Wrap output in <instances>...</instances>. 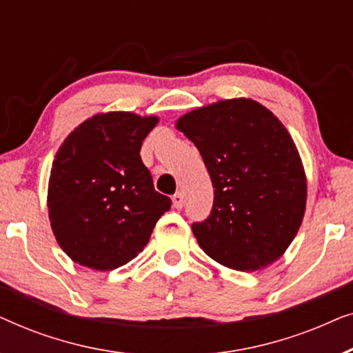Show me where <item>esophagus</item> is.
<instances>
[{"label": "esophagus", "instance_id": "34e87169", "mask_svg": "<svg viewBox=\"0 0 353 353\" xmlns=\"http://www.w3.org/2000/svg\"><path fill=\"white\" fill-rule=\"evenodd\" d=\"M172 201H173V207H175V209H183V205H185V197H183L181 192H176V194L172 197Z\"/></svg>", "mask_w": 353, "mask_h": 353}]
</instances>
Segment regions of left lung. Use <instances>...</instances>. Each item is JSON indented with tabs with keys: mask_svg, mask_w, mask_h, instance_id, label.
Listing matches in <instances>:
<instances>
[{
	"mask_svg": "<svg viewBox=\"0 0 353 353\" xmlns=\"http://www.w3.org/2000/svg\"><path fill=\"white\" fill-rule=\"evenodd\" d=\"M176 128L199 149L214 185V205L192 223L201 249L223 267L255 272L276 262L301 228L307 178L276 115L236 98L194 109Z\"/></svg>",
	"mask_w": 353,
	"mask_h": 353,
	"instance_id": "1",
	"label": "left lung"
}]
</instances>
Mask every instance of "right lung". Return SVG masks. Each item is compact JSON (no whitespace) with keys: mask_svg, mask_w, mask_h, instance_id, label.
Listing matches in <instances>:
<instances>
[{"mask_svg":"<svg viewBox=\"0 0 353 353\" xmlns=\"http://www.w3.org/2000/svg\"><path fill=\"white\" fill-rule=\"evenodd\" d=\"M157 122L132 112L93 115L56 152L48 212L57 244L75 263L99 272L128 263L170 210L139 156Z\"/></svg>","mask_w":353,"mask_h":353,"instance_id":"obj_1","label":"right lung"}]
</instances>
